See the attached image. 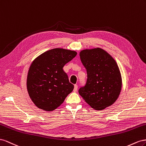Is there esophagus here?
Returning <instances> with one entry per match:
<instances>
[{
    "mask_svg": "<svg viewBox=\"0 0 146 146\" xmlns=\"http://www.w3.org/2000/svg\"><path fill=\"white\" fill-rule=\"evenodd\" d=\"M78 86L76 85V84H75V85H74V92H76L77 91V90H78Z\"/></svg>",
    "mask_w": 146,
    "mask_h": 146,
    "instance_id": "obj_1",
    "label": "esophagus"
}]
</instances>
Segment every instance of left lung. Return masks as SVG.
<instances>
[{
  "mask_svg": "<svg viewBox=\"0 0 146 146\" xmlns=\"http://www.w3.org/2000/svg\"><path fill=\"white\" fill-rule=\"evenodd\" d=\"M80 56L87 79L86 86L78 92L93 109L105 110L117 100L122 89V76L117 62L100 48L83 49Z\"/></svg>",
  "mask_w": 146,
  "mask_h": 146,
  "instance_id": "left-lung-1",
  "label": "left lung"
}]
</instances>
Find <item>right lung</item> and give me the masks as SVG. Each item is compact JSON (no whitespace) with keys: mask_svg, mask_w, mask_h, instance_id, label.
Listing matches in <instances>:
<instances>
[{"mask_svg":"<svg viewBox=\"0 0 146 146\" xmlns=\"http://www.w3.org/2000/svg\"><path fill=\"white\" fill-rule=\"evenodd\" d=\"M77 52L64 48H54L41 54L32 61L27 77L29 97L39 109L52 111L63 103L74 86L69 82L64 65Z\"/></svg>","mask_w":146,"mask_h":146,"instance_id":"add662e5","label":"right lung"}]
</instances>
